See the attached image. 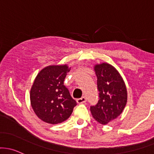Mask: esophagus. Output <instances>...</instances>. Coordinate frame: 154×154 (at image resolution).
I'll return each mask as SVG.
<instances>
[{
	"mask_svg": "<svg viewBox=\"0 0 154 154\" xmlns=\"http://www.w3.org/2000/svg\"><path fill=\"white\" fill-rule=\"evenodd\" d=\"M86 102V97L85 96H82V97L80 98V99H77V102L78 104H82V103H85Z\"/></svg>",
	"mask_w": 154,
	"mask_h": 154,
	"instance_id": "1",
	"label": "esophagus"
}]
</instances>
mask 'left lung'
Segmentation results:
<instances>
[{
    "mask_svg": "<svg viewBox=\"0 0 154 154\" xmlns=\"http://www.w3.org/2000/svg\"><path fill=\"white\" fill-rule=\"evenodd\" d=\"M99 102L90 109L94 119L106 125L121 114L127 102V90L122 77L111 64H96Z\"/></svg>",
    "mask_w": 154,
    "mask_h": 154,
    "instance_id": "8db88e82",
    "label": "left lung"
}]
</instances>
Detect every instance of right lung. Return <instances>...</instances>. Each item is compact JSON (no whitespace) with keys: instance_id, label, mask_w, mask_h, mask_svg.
<instances>
[{"instance_id":"add662e5","label":"right lung","mask_w":154,"mask_h":154,"mask_svg":"<svg viewBox=\"0 0 154 154\" xmlns=\"http://www.w3.org/2000/svg\"><path fill=\"white\" fill-rule=\"evenodd\" d=\"M70 69L66 64L48 66L35 78L30 88V104L35 114L44 122L50 124L63 122L77 105L63 85Z\"/></svg>"}]
</instances>
